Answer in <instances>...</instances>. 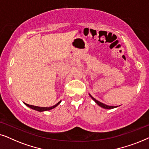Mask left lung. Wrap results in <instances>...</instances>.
<instances>
[{
	"mask_svg": "<svg viewBox=\"0 0 149 149\" xmlns=\"http://www.w3.org/2000/svg\"><path fill=\"white\" fill-rule=\"evenodd\" d=\"M91 96V98H92L93 100H94L95 102V103L97 104H98L100 107H102V108H104V109H114V108H116V107H114V106H108V105H106V104H103V103H102V102H99L98 100H95L94 97H93L92 96H91V95H89Z\"/></svg>",
	"mask_w": 149,
	"mask_h": 149,
	"instance_id": "left-lung-1",
	"label": "left lung"
}]
</instances>
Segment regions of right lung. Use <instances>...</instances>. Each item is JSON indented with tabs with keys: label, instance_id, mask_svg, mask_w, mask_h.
<instances>
[{
	"label": "right lung",
	"instance_id": "obj_1",
	"mask_svg": "<svg viewBox=\"0 0 149 149\" xmlns=\"http://www.w3.org/2000/svg\"><path fill=\"white\" fill-rule=\"evenodd\" d=\"M60 103V102H59L58 103H57L56 104H55L54 106H52V107H36V106H33V105H30V104H25L27 106V107L31 108V109H34V110H36V111H38L39 112H42V111H49V110H51L52 109H54L56 107H57L59 104Z\"/></svg>",
	"mask_w": 149,
	"mask_h": 149
}]
</instances>
